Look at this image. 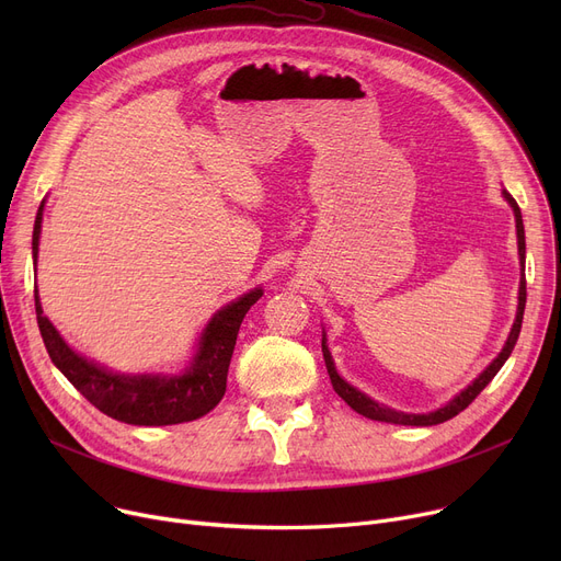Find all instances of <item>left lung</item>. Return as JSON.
I'll list each match as a JSON object with an SVG mask.
<instances>
[{"label":"left lung","mask_w":561,"mask_h":561,"mask_svg":"<svg viewBox=\"0 0 561 561\" xmlns=\"http://www.w3.org/2000/svg\"><path fill=\"white\" fill-rule=\"evenodd\" d=\"M505 199L510 202V206L514 209V218H516V236H518V256H520V286H518V309H516V320L512 325V332L507 336V343L503 347V352L486 366L484 373H480V377H476L473 385H468L459 396H455L448 404H444L436 411H430V414H404V411H396L391 407H385L379 404L375 400H370L366 393H362L359 389H355L352 385H347V381L336 373L334 368V362H332V355L328 350V341H325V334H322V357H325V366H328V373H330V379H332V387L334 391L357 411V414L370 419V421H381V423H393V425H416V427H427V425H438V423H446L450 419H455L459 411H463L470 402H473L482 391L484 387L489 385V381L495 377V373L503 368V364L510 359L512 350L518 341V334H520V325H523V311H525V300H527V290H525V229H523V216H520V209L516 199L503 191Z\"/></svg>","instance_id":"8db88e82"}]
</instances>
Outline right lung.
Here are the masks:
<instances>
[{"instance_id": "1", "label": "right lung", "mask_w": 561, "mask_h": 561, "mask_svg": "<svg viewBox=\"0 0 561 561\" xmlns=\"http://www.w3.org/2000/svg\"><path fill=\"white\" fill-rule=\"evenodd\" d=\"M43 206L45 202L41 204L34 225V261L38 259ZM261 296L263 290L254 288L243 298L222 307L204 328L191 366L182 375L168 377L111 373L104 366L77 355L43 313L38 288L34 290L41 336L54 366L102 414L129 425H176L209 414L225 396L227 370L241 322Z\"/></svg>"}]
</instances>
